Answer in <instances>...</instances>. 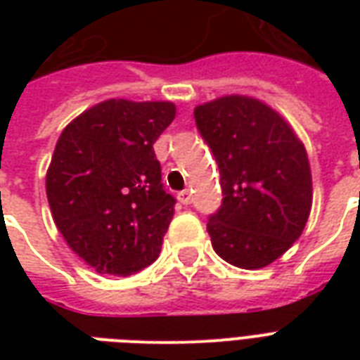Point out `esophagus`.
<instances>
[{
	"instance_id": "1",
	"label": "esophagus",
	"mask_w": 360,
	"mask_h": 360,
	"mask_svg": "<svg viewBox=\"0 0 360 360\" xmlns=\"http://www.w3.org/2000/svg\"><path fill=\"white\" fill-rule=\"evenodd\" d=\"M177 198H179V202L185 204V206L193 202V196H191V191H187V188H185V191H181L179 195H177Z\"/></svg>"
}]
</instances>
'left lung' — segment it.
Here are the masks:
<instances>
[{
  "label": "left lung",
  "instance_id": "1",
  "mask_svg": "<svg viewBox=\"0 0 360 360\" xmlns=\"http://www.w3.org/2000/svg\"><path fill=\"white\" fill-rule=\"evenodd\" d=\"M198 133L219 167L221 206L206 229L229 264L258 270L301 237L312 206L302 142L285 119L249 96H224L195 110Z\"/></svg>",
  "mask_w": 360,
  "mask_h": 360
}]
</instances>
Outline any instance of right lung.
Instances as JSON below:
<instances>
[{
	"mask_svg": "<svg viewBox=\"0 0 360 360\" xmlns=\"http://www.w3.org/2000/svg\"><path fill=\"white\" fill-rule=\"evenodd\" d=\"M173 119L172 102L105 100L59 136L46 175L51 216L98 274L131 276L160 255L175 198L154 142Z\"/></svg>",
	"mask_w": 360,
	"mask_h": 360,
	"instance_id": "add662e5",
	"label": "right lung"
}]
</instances>
